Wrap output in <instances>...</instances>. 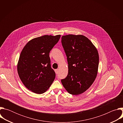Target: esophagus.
<instances>
[{"label": "esophagus", "instance_id": "obj_1", "mask_svg": "<svg viewBox=\"0 0 123 123\" xmlns=\"http://www.w3.org/2000/svg\"><path fill=\"white\" fill-rule=\"evenodd\" d=\"M58 71H59V70L58 69H56L55 70V74H58Z\"/></svg>", "mask_w": 123, "mask_h": 123}]
</instances>
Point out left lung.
<instances>
[{
  "label": "left lung",
  "mask_w": 123,
  "mask_h": 123,
  "mask_svg": "<svg viewBox=\"0 0 123 123\" xmlns=\"http://www.w3.org/2000/svg\"><path fill=\"white\" fill-rule=\"evenodd\" d=\"M61 42L68 63V74L61 80L66 90L77 95L86 92L98 73L99 54L92 43L83 35L62 36Z\"/></svg>",
  "instance_id": "8db88e82"
}]
</instances>
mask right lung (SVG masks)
<instances>
[{"label":"right lung","mask_w":123,"mask_h":123,"mask_svg":"<svg viewBox=\"0 0 123 123\" xmlns=\"http://www.w3.org/2000/svg\"><path fill=\"white\" fill-rule=\"evenodd\" d=\"M61 35L45 36L29 41L22 50L17 65L22 82L37 94L46 92L55 77L50 66L49 53L58 42Z\"/></svg>","instance_id":"right-lung-1"}]
</instances>
